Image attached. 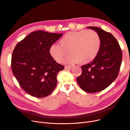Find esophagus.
<instances>
[{
	"instance_id": "34e87169",
	"label": "esophagus",
	"mask_w": 130,
	"mask_h": 130,
	"mask_svg": "<svg viewBox=\"0 0 130 130\" xmlns=\"http://www.w3.org/2000/svg\"><path fill=\"white\" fill-rule=\"evenodd\" d=\"M71 68V66H68V65H66L65 66V69H66V70H69V69H70Z\"/></svg>"
}]
</instances>
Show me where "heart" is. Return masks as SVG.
<instances>
[{
    "label": "heart",
    "instance_id": "b5f03b06",
    "mask_svg": "<svg viewBox=\"0 0 130 130\" xmlns=\"http://www.w3.org/2000/svg\"><path fill=\"white\" fill-rule=\"evenodd\" d=\"M59 43L60 45L54 44L50 48L51 56L57 63L63 60L68 51L70 55L65 59V63L87 64L97 56L101 46L99 34L86 30L67 32Z\"/></svg>",
    "mask_w": 130,
    "mask_h": 130
}]
</instances>
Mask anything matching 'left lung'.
I'll list each match as a JSON object with an SVG mask.
<instances>
[{"mask_svg": "<svg viewBox=\"0 0 130 130\" xmlns=\"http://www.w3.org/2000/svg\"><path fill=\"white\" fill-rule=\"evenodd\" d=\"M87 28L99 34L101 40V48L93 61L82 66V73L76 79L83 91L96 93L105 90L118 77L122 53L117 40L111 33L97 27Z\"/></svg>", "mask_w": 130, "mask_h": 130, "instance_id": "left-lung-1", "label": "left lung"}]
</instances>
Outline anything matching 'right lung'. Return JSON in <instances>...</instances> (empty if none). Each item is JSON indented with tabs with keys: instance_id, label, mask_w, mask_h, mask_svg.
Returning <instances> with one entry per match:
<instances>
[{
	"instance_id": "right-lung-1",
	"label": "right lung",
	"mask_w": 130,
	"mask_h": 130,
	"mask_svg": "<svg viewBox=\"0 0 130 130\" xmlns=\"http://www.w3.org/2000/svg\"><path fill=\"white\" fill-rule=\"evenodd\" d=\"M62 35L34 31L19 42L13 51L12 73L23 89L34 97L47 96L56 86L57 74L64 66L51 56L50 48Z\"/></svg>"
}]
</instances>
